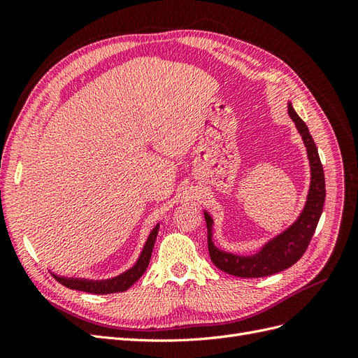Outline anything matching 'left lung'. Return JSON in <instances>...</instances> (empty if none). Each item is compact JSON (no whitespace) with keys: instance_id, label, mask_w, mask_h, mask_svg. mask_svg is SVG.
<instances>
[{"instance_id":"8db88e82","label":"left lung","mask_w":358,"mask_h":358,"mask_svg":"<svg viewBox=\"0 0 358 358\" xmlns=\"http://www.w3.org/2000/svg\"><path fill=\"white\" fill-rule=\"evenodd\" d=\"M288 115L292 119V122L296 124V128L299 129L303 143H305L308 150L310 185L306 204L296 222H292V225H289L287 230L273 237V239H270L257 254L248 257L225 252L215 246L212 239L213 220L204 210V220L206 225H208L209 255L213 264L225 273L239 278H263L282 272V270L299 262L308 249L313 233H315L322 213L324 200H326V179H324V170L317 145L313 142L306 124L301 121V117L292 109L291 103H288Z\"/></svg>"}]
</instances>
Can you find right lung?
<instances>
[{
  "label": "right lung",
  "instance_id": "add662e5",
  "mask_svg": "<svg viewBox=\"0 0 358 358\" xmlns=\"http://www.w3.org/2000/svg\"><path fill=\"white\" fill-rule=\"evenodd\" d=\"M158 229H159V224H157L154 227V230L150 231V234L148 236V241H146V243L142 249V254H140L136 264L131 268H128L127 272H124L122 275L115 276L112 279H104V280L66 278V276H58V275H53V278H55L58 282L62 284L64 287H67L70 289L91 292V294H112V292L127 291L129 287L137 282L140 276L146 272V268L150 262V255H152V249H154V243H155L157 234H158Z\"/></svg>",
  "mask_w": 358,
  "mask_h": 358
}]
</instances>
